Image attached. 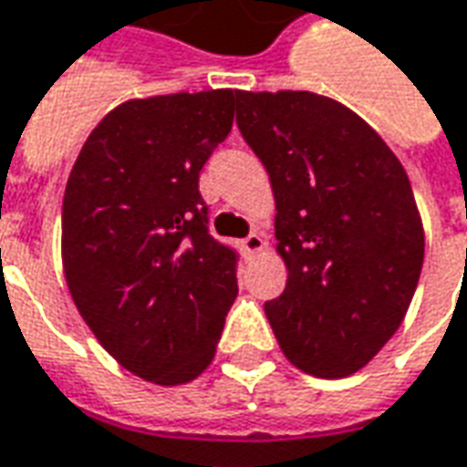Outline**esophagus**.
<instances>
[{
    "label": "esophagus",
    "mask_w": 467,
    "mask_h": 467,
    "mask_svg": "<svg viewBox=\"0 0 467 467\" xmlns=\"http://www.w3.org/2000/svg\"><path fill=\"white\" fill-rule=\"evenodd\" d=\"M263 237H260V234L257 233H253V234H247V237H244L243 240V250H244V255H257V253H260V250H263Z\"/></svg>",
    "instance_id": "obj_1"
}]
</instances>
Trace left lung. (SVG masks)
Returning a JSON list of instances; mask_svg holds the SVG:
<instances>
[{"label": "left lung", "instance_id": "left-lung-1", "mask_svg": "<svg viewBox=\"0 0 467 467\" xmlns=\"http://www.w3.org/2000/svg\"><path fill=\"white\" fill-rule=\"evenodd\" d=\"M237 126L270 177L288 270L267 321L293 367L344 379L379 354L415 296L425 230L407 171L367 120L311 90H244Z\"/></svg>", "mask_w": 467, "mask_h": 467}]
</instances>
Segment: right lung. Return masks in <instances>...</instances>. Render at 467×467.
Listing matches in <instances>:
<instances>
[{"instance_id":"right-lung-1","label":"right lung","mask_w":467,"mask_h":467,"mask_svg":"<svg viewBox=\"0 0 467 467\" xmlns=\"http://www.w3.org/2000/svg\"><path fill=\"white\" fill-rule=\"evenodd\" d=\"M243 90L133 98L83 143L63 200L67 288L100 347L136 377L177 387L217 351L237 255L207 233L200 171Z\"/></svg>"}]
</instances>
